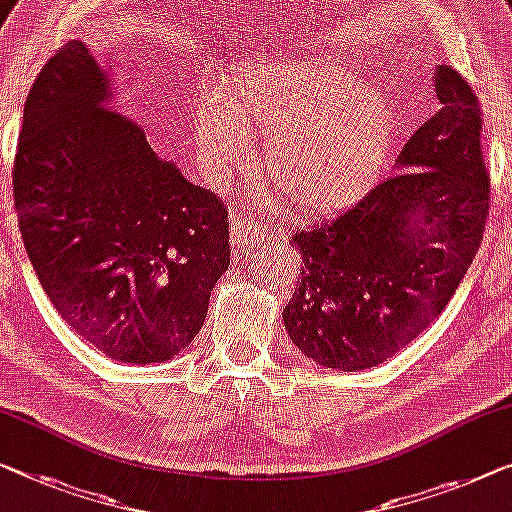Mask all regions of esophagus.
Masks as SVG:
<instances>
[{
	"mask_svg": "<svg viewBox=\"0 0 512 512\" xmlns=\"http://www.w3.org/2000/svg\"><path fill=\"white\" fill-rule=\"evenodd\" d=\"M269 227L253 223V220H243L241 216L232 218V246L236 253H243V250H253L259 243H264L266 236H269Z\"/></svg>",
	"mask_w": 512,
	"mask_h": 512,
	"instance_id": "1",
	"label": "esophagus"
}]
</instances>
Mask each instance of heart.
Here are the masks:
<instances>
[{"mask_svg":"<svg viewBox=\"0 0 512 512\" xmlns=\"http://www.w3.org/2000/svg\"><path fill=\"white\" fill-rule=\"evenodd\" d=\"M197 144L225 174L253 165L248 133L264 135V163L278 195L305 216H329L368 193L391 154L386 96L329 57L262 61L234 73L218 103L200 105Z\"/></svg>","mask_w":512,"mask_h":512,"instance_id":"obj_1","label":"heart"}]
</instances>
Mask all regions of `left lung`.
Returning a JSON list of instances; mask_svg holds the SVG:
<instances>
[{"label":"left lung","mask_w":512,"mask_h":512,"mask_svg":"<svg viewBox=\"0 0 512 512\" xmlns=\"http://www.w3.org/2000/svg\"><path fill=\"white\" fill-rule=\"evenodd\" d=\"M434 91L439 112L398 156L407 170L289 239L303 264L282 319L294 345L324 368H372L418 338L483 241L490 174L478 96L451 66H439Z\"/></svg>","instance_id":"left-lung-1"}]
</instances>
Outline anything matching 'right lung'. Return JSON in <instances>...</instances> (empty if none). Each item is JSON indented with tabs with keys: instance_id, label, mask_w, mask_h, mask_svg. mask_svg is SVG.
Masks as SVG:
<instances>
[{
	"instance_id": "add662e5",
	"label": "right lung",
	"mask_w": 512,
	"mask_h": 512,
	"mask_svg": "<svg viewBox=\"0 0 512 512\" xmlns=\"http://www.w3.org/2000/svg\"><path fill=\"white\" fill-rule=\"evenodd\" d=\"M108 96L80 41L41 68L15 151V213L36 276L75 333L114 361L163 363L202 329L230 266V220Z\"/></svg>"
}]
</instances>
